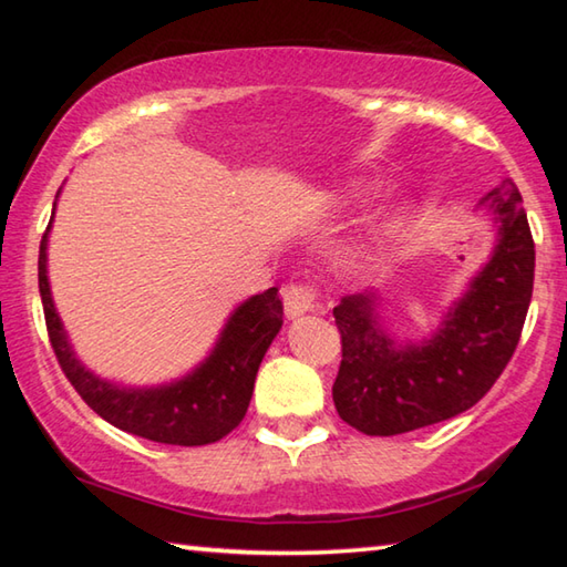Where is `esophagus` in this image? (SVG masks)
I'll return each instance as SVG.
<instances>
[{
  "label": "esophagus",
  "mask_w": 567,
  "mask_h": 567,
  "mask_svg": "<svg viewBox=\"0 0 567 567\" xmlns=\"http://www.w3.org/2000/svg\"><path fill=\"white\" fill-rule=\"evenodd\" d=\"M315 300H318V287L312 282H287L282 287V302H285L287 318H297V315H305L307 310H312Z\"/></svg>",
  "instance_id": "1"
}]
</instances>
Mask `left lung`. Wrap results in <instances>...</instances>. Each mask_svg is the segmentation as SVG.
I'll return each mask as SVG.
<instances>
[{
    "mask_svg": "<svg viewBox=\"0 0 567 567\" xmlns=\"http://www.w3.org/2000/svg\"><path fill=\"white\" fill-rule=\"evenodd\" d=\"M487 199L501 243L435 340L392 348L368 295L344 297L332 310L342 342L332 400L360 433L390 437L455 417L483 400L511 362L533 297L535 243L513 179Z\"/></svg>",
    "mask_w": 567,
    "mask_h": 567,
    "instance_id": "8db88e82",
    "label": "left lung"
}]
</instances>
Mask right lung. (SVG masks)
I'll list each match as a JSON object with an SVG mask.
<instances>
[{"label":"right lung","instance_id":"add662e5","mask_svg":"<svg viewBox=\"0 0 567 567\" xmlns=\"http://www.w3.org/2000/svg\"><path fill=\"white\" fill-rule=\"evenodd\" d=\"M50 229V227H47ZM40 295L56 362L80 398L124 433L165 445H209L243 422L255 378L267 348L282 328V300L277 287L249 297L237 307L203 368L177 385L157 390H122L87 372L66 344L47 282V233L40 245Z\"/></svg>","mask_w":567,"mask_h":567}]
</instances>
